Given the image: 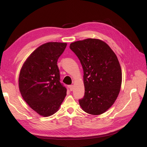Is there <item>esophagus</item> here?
Instances as JSON below:
<instances>
[{"instance_id": "obj_1", "label": "esophagus", "mask_w": 147, "mask_h": 147, "mask_svg": "<svg viewBox=\"0 0 147 147\" xmlns=\"http://www.w3.org/2000/svg\"><path fill=\"white\" fill-rule=\"evenodd\" d=\"M69 90L70 91H72L73 90V85H70L69 86Z\"/></svg>"}]
</instances>
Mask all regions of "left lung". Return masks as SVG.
Returning <instances> with one entry per match:
<instances>
[{
  "label": "left lung",
  "instance_id": "left-lung-1",
  "mask_svg": "<svg viewBox=\"0 0 147 147\" xmlns=\"http://www.w3.org/2000/svg\"><path fill=\"white\" fill-rule=\"evenodd\" d=\"M69 48L83 69L84 95L79 100L80 107L90 114L104 113L120 90L122 74L117 56L106 43L96 38L73 42Z\"/></svg>",
  "mask_w": 147,
  "mask_h": 147
}]
</instances>
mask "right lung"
Here are the masks:
<instances>
[{"mask_svg": "<svg viewBox=\"0 0 147 147\" xmlns=\"http://www.w3.org/2000/svg\"><path fill=\"white\" fill-rule=\"evenodd\" d=\"M66 43L49 42L37 48L20 71L19 89L22 97L38 114L48 117L56 113L66 96L60 82L57 61Z\"/></svg>", "mask_w": 147, "mask_h": 147, "instance_id": "right-lung-1", "label": "right lung"}]
</instances>
